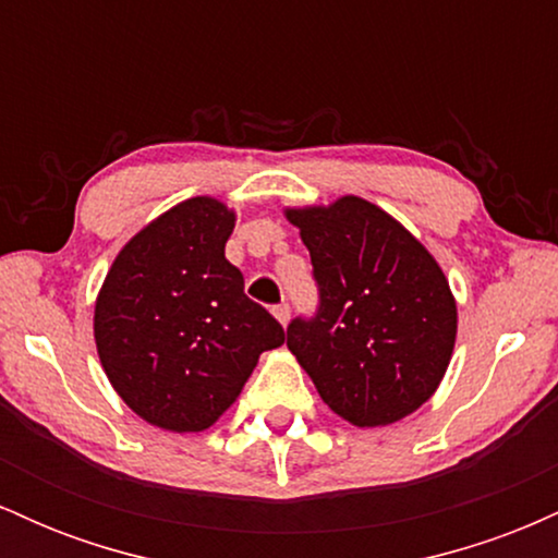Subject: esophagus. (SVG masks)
<instances>
[{"label": "esophagus", "mask_w": 558, "mask_h": 558, "mask_svg": "<svg viewBox=\"0 0 558 558\" xmlns=\"http://www.w3.org/2000/svg\"><path fill=\"white\" fill-rule=\"evenodd\" d=\"M272 315H275V319H278V323L286 328L288 319H291V306H288V304H278V306H275V310H272Z\"/></svg>", "instance_id": "esophagus-1"}]
</instances>
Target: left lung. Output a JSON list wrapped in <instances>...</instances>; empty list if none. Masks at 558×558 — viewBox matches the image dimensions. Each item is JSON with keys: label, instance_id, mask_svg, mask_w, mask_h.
Returning <instances> with one entry per match:
<instances>
[{"label": "left lung", "instance_id": "8db88e82", "mask_svg": "<svg viewBox=\"0 0 558 558\" xmlns=\"http://www.w3.org/2000/svg\"><path fill=\"white\" fill-rule=\"evenodd\" d=\"M283 215L310 248L319 286L317 315L288 325V349L319 399L356 427L417 412L457 343V299L438 262L362 196Z\"/></svg>", "mask_w": 558, "mask_h": 558}]
</instances>
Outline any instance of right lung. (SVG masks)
I'll return each mask as SVG.
<instances>
[{"label": "right lung", "instance_id": "right-lung-1", "mask_svg": "<svg viewBox=\"0 0 558 558\" xmlns=\"http://www.w3.org/2000/svg\"><path fill=\"white\" fill-rule=\"evenodd\" d=\"M233 228L235 213L220 198H185L120 248L96 296L94 341L107 380L159 430L213 427L262 351L286 341L226 259Z\"/></svg>", "mask_w": 558, "mask_h": 558}]
</instances>
